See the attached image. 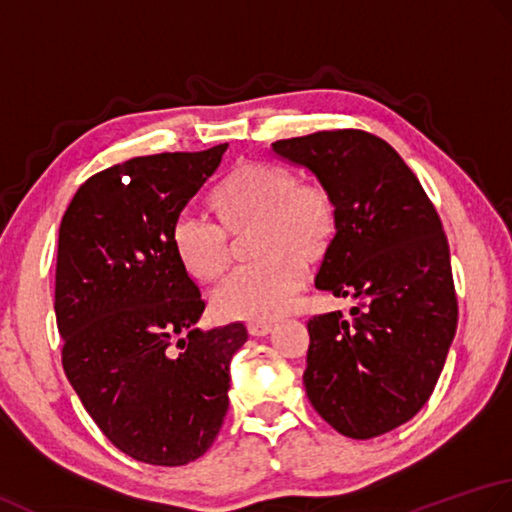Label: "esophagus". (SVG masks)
<instances>
[{
    "label": "esophagus",
    "instance_id": "1",
    "mask_svg": "<svg viewBox=\"0 0 512 512\" xmlns=\"http://www.w3.org/2000/svg\"><path fill=\"white\" fill-rule=\"evenodd\" d=\"M271 322H267V320H249L247 322V331L252 333V336H256V338H260V336H267V333L271 331Z\"/></svg>",
    "mask_w": 512,
    "mask_h": 512
}]
</instances>
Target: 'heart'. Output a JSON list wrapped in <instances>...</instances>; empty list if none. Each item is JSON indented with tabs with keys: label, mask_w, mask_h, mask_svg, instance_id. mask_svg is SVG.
<instances>
[{
	"label": "heart",
	"mask_w": 512,
	"mask_h": 512,
	"mask_svg": "<svg viewBox=\"0 0 512 512\" xmlns=\"http://www.w3.org/2000/svg\"><path fill=\"white\" fill-rule=\"evenodd\" d=\"M221 223L181 214L172 229L176 256L190 274L214 283L232 265L234 236H249L258 263L229 276L214 291L218 316L271 320L283 314L305 278V265L327 254L336 234V205L325 185L302 183L289 168L247 161L212 194Z\"/></svg>",
	"instance_id": "obj_1"
}]
</instances>
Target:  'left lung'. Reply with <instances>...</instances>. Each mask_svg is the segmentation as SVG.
Segmentation results:
<instances>
[{"label": "left lung", "instance_id": "left-lung-1", "mask_svg": "<svg viewBox=\"0 0 512 512\" xmlns=\"http://www.w3.org/2000/svg\"><path fill=\"white\" fill-rule=\"evenodd\" d=\"M271 152L329 190L336 236L314 283L358 302L349 320L331 311L307 322V398L338 433L371 440L422 409L455 338L440 216L402 156L369 132H316Z\"/></svg>", "mask_w": 512, "mask_h": 512}]
</instances>
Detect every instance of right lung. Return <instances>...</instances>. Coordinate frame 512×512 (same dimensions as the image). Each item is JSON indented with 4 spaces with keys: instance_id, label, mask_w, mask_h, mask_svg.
<instances>
[{
    "instance_id": "right-lung-1",
    "label": "right lung",
    "mask_w": 512,
    "mask_h": 512,
    "mask_svg": "<svg viewBox=\"0 0 512 512\" xmlns=\"http://www.w3.org/2000/svg\"><path fill=\"white\" fill-rule=\"evenodd\" d=\"M225 150L114 165L83 183L61 218L64 371L103 435L145 464L183 466L212 446L229 406V362L247 342L243 322L196 329L205 302L172 243L176 218Z\"/></svg>"
}]
</instances>
